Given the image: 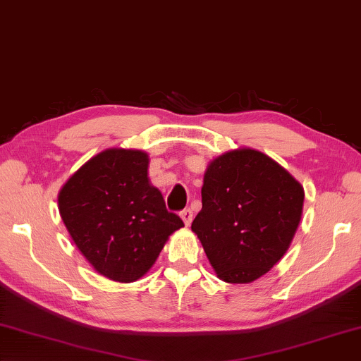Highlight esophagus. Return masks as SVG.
<instances>
[{
	"label": "esophagus",
	"mask_w": 361,
	"mask_h": 361,
	"mask_svg": "<svg viewBox=\"0 0 361 361\" xmlns=\"http://www.w3.org/2000/svg\"><path fill=\"white\" fill-rule=\"evenodd\" d=\"M180 216H181V219H183V222H185V225H190V222H192V219H194L192 209H189V208L183 209Z\"/></svg>",
	"instance_id": "esophagus-1"
}]
</instances>
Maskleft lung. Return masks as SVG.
<instances>
[{
    "label": "left lung",
    "mask_w": 361,
    "mask_h": 361,
    "mask_svg": "<svg viewBox=\"0 0 361 361\" xmlns=\"http://www.w3.org/2000/svg\"><path fill=\"white\" fill-rule=\"evenodd\" d=\"M303 188L264 153L239 148L207 169L192 231L217 277L250 283L285 255L300 222Z\"/></svg>",
    "instance_id": "1"
}]
</instances>
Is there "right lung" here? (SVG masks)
I'll return each mask as SVG.
<instances>
[{
    "instance_id": "add662e5",
    "label": "right lung",
    "mask_w": 361,
    "mask_h": 361,
    "mask_svg": "<svg viewBox=\"0 0 361 361\" xmlns=\"http://www.w3.org/2000/svg\"><path fill=\"white\" fill-rule=\"evenodd\" d=\"M147 167L144 152L108 148L59 192V213L73 243L97 272L120 283L147 274L169 236L185 227L150 185Z\"/></svg>"
}]
</instances>
